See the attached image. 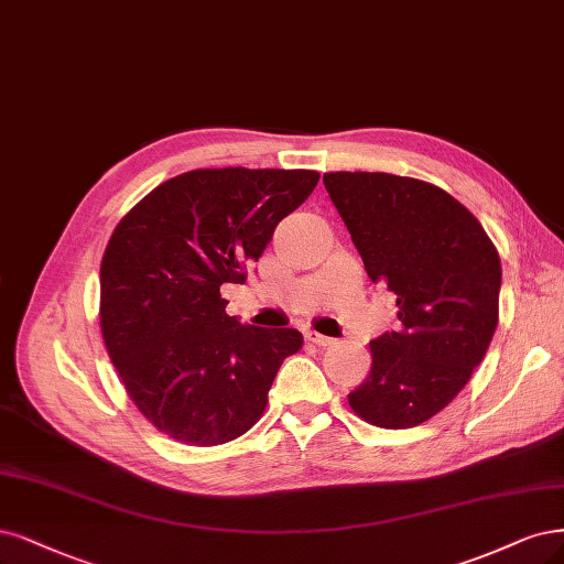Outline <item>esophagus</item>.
<instances>
[{
  "label": "esophagus",
  "instance_id": "obj_1",
  "mask_svg": "<svg viewBox=\"0 0 564 564\" xmlns=\"http://www.w3.org/2000/svg\"><path fill=\"white\" fill-rule=\"evenodd\" d=\"M305 338L313 343V345H317V347H328V345H334L336 340L334 338H328V336H322V334H317V332H307L305 334Z\"/></svg>",
  "mask_w": 564,
  "mask_h": 564
}]
</instances>
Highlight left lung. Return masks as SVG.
I'll return each mask as SVG.
<instances>
[{"label": "left lung", "mask_w": 564, "mask_h": 564, "mask_svg": "<svg viewBox=\"0 0 564 564\" xmlns=\"http://www.w3.org/2000/svg\"><path fill=\"white\" fill-rule=\"evenodd\" d=\"M324 186L399 326L371 340V373L347 394L382 430L441 413L482 361L499 319V254L451 193L387 172H326Z\"/></svg>", "instance_id": "obj_1"}]
</instances>
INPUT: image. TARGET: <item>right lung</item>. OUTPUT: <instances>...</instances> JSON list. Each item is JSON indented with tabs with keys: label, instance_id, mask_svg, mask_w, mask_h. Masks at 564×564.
Here are the masks:
<instances>
[{
	"label": "right lung",
	"instance_id": "right-lung-1",
	"mask_svg": "<svg viewBox=\"0 0 564 564\" xmlns=\"http://www.w3.org/2000/svg\"><path fill=\"white\" fill-rule=\"evenodd\" d=\"M315 170H191L163 182L113 228L100 265V328L128 397L186 445L242 436L265 411L296 328L226 315L275 226L313 193Z\"/></svg>",
	"mask_w": 564,
	"mask_h": 564
}]
</instances>
